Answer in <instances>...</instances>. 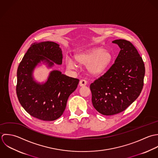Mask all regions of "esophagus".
Returning <instances> with one entry per match:
<instances>
[{
  "mask_svg": "<svg viewBox=\"0 0 158 158\" xmlns=\"http://www.w3.org/2000/svg\"><path fill=\"white\" fill-rule=\"evenodd\" d=\"M87 85V81L84 79H81L80 81H79V85L81 86V87H83V86H85Z\"/></svg>",
  "mask_w": 158,
  "mask_h": 158,
  "instance_id": "esophagus-1",
  "label": "esophagus"
}]
</instances>
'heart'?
<instances>
[{
	"label": "heart",
	"mask_w": 158,
	"mask_h": 158,
	"mask_svg": "<svg viewBox=\"0 0 158 158\" xmlns=\"http://www.w3.org/2000/svg\"><path fill=\"white\" fill-rule=\"evenodd\" d=\"M77 62L80 64L88 65V69L94 75H98L105 72L111 63V54L102 48L81 53L75 57ZM66 66L68 69H75L76 65L70 59H66Z\"/></svg>",
	"instance_id": "1"
}]
</instances>
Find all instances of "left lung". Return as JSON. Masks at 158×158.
I'll list each match as a JSON object with an SVG mask.
<instances>
[{
    "label": "left lung",
    "instance_id": "8db88e82",
    "mask_svg": "<svg viewBox=\"0 0 158 158\" xmlns=\"http://www.w3.org/2000/svg\"><path fill=\"white\" fill-rule=\"evenodd\" d=\"M112 43L121 49L115 62L90 86L93 106L104 115L123 112L138 98L145 73L142 58L130 41L120 39Z\"/></svg>",
    "mask_w": 158,
    "mask_h": 158
}]
</instances>
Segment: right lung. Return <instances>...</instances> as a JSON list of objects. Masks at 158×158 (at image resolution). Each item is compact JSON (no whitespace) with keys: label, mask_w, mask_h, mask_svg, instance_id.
<instances>
[{"label":"right lung","mask_w":158,"mask_h":158,"mask_svg":"<svg viewBox=\"0 0 158 158\" xmlns=\"http://www.w3.org/2000/svg\"><path fill=\"white\" fill-rule=\"evenodd\" d=\"M62 51L57 43L44 41L33 43L17 71L16 94L18 100L31 116L43 121L59 118L66 108L67 100L76 89L79 80L52 71L44 84L33 80V71L43 62L51 67L62 63Z\"/></svg>","instance_id":"obj_1"}]
</instances>
